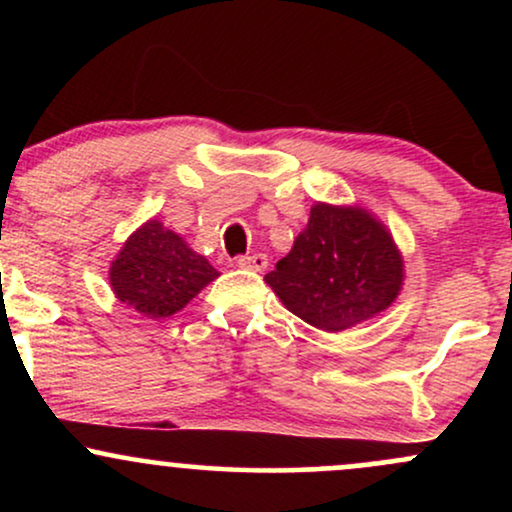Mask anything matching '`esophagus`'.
Here are the masks:
<instances>
[{"mask_svg": "<svg viewBox=\"0 0 512 512\" xmlns=\"http://www.w3.org/2000/svg\"><path fill=\"white\" fill-rule=\"evenodd\" d=\"M236 264L240 269L264 272V269H267V255H262V252H255V255H243V257H238Z\"/></svg>", "mask_w": 512, "mask_h": 512, "instance_id": "1", "label": "esophagus"}]
</instances>
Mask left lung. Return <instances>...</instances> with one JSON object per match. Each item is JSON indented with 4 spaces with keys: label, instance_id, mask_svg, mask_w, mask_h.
I'll return each mask as SVG.
<instances>
[{
    "label": "left lung",
    "instance_id": "8db88e82",
    "mask_svg": "<svg viewBox=\"0 0 512 512\" xmlns=\"http://www.w3.org/2000/svg\"><path fill=\"white\" fill-rule=\"evenodd\" d=\"M264 281L303 322L322 332H342L397 301L404 257L373 211L315 202L308 226Z\"/></svg>",
    "mask_w": 512,
    "mask_h": 512
}]
</instances>
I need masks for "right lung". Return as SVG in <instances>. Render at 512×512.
Returning <instances> with one entry per match:
<instances>
[{"mask_svg":"<svg viewBox=\"0 0 512 512\" xmlns=\"http://www.w3.org/2000/svg\"><path fill=\"white\" fill-rule=\"evenodd\" d=\"M216 276L207 257L156 216L122 243L108 272L117 301L151 320L180 313Z\"/></svg>","mask_w":512,"mask_h":512,"instance_id":"obj_1","label":"right lung"}]
</instances>
